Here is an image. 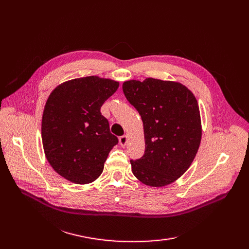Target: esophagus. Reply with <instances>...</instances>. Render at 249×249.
Instances as JSON below:
<instances>
[{
    "label": "esophagus",
    "mask_w": 249,
    "mask_h": 249,
    "mask_svg": "<svg viewBox=\"0 0 249 249\" xmlns=\"http://www.w3.org/2000/svg\"><path fill=\"white\" fill-rule=\"evenodd\" d=\"M127 135H124V136H122L119 138V144L122 146H125L126 143H127Z\"/></svg>",
    "instance_id": "obj_1"
}]
</instances>
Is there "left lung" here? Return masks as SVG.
Returning <instances> with one entry per match:
<instances>
[{
	"label": "left lung",
	"mask_w": 249,
	"mask_h": 249,
	"mask_svg": "<svg viewBox=\"0 0 249 249\" xmlns=\"http://www.w3.org/2000/svg\"><path fill=\"white\" fill-rule=\"evenodd\" d=\"M123 91L143 122L145 152L131 160L133 175L150 187L167 186L190 167L201 140L194 94L178 82L125 81Z\"/></svg>",
	"instance_id": "1"
}]
</instances>
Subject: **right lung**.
I'll return each mask as SVG.
<instances>
[{
    "mask_svg": "<svg viewBox=\"0 0 249 249\" xmlns=\"http://www.w3.org/2000/svg\"><path fill=\"white\" fill-rule=\"evenodd\" d=\"M118 86L116 81L90 76L64 82L49 96L41 122L44 154L53 169L71 183L95 180L118 143L101 113Z\"/></svg>",
    "mask_w": 249,
    "mask_h": 249,
    "instance_id": "1",
    "label": "right lung"
}]
</instances>
